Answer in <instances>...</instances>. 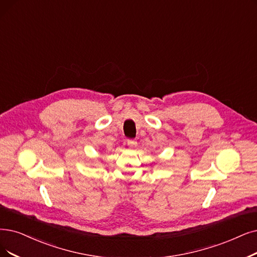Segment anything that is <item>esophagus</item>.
<instances>
[{
    "mask_svg": "<svg viewBox=\"0 0 257 257\" xmlns=\"http://www.w3.org/2000/svg\"><path fill=\"white\" fill-rule=\"evenodd\" d=\"M127 146L130 149H134L137 146V142L135 140L130 139V140H127Z\"/></svg>",
    "mask_w": 257,
    "mask_h": 257,
    "instance_id": "34e87169",
    "label": "esophagus"
}]
</instances>
